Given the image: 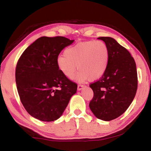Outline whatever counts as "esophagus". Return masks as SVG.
<instances>
[{"instance_id": "esophagus-1", "label": "esophagus", "mask_w": 151, "mask_h": 151, "mask_svg": "<svg viewBox=\"0 0 151 151\" xmlns=\"http://www.w3.org/2000/svg\"><path fill=\"white\" fill-rule=\"evenodd\" d=\"M85 85H78V91H81V90H82V89H83L84 87H85Z\"/></svg>"}]
</instances>
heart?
<instances>
[{"mask_svg":"<svg viewBox=\"0 0 151 151\" xmlns=\"http://www.w3.org/2000/svg\"><path fill=\"white\" fill-rule=\"evenodd\" d=\"M109 62V48L102 40L77 43L66 48L64 55L59 56L57 60L58 70L68 78L74 77L78 68L80 71L77 78L80 81L101 78L106 73Z\"/></svg>","mask_w":151,"mask_h":151,"instance_id":"b5f03b06","label":"heart"}]
</instances>
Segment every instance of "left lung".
Returning <instances> with one entry per match:
<instances>
[{
	"mask_svg": "<svg viewBox=\"0 0 151 151\" xmlns=\"http://www.w3.org/2000/svg\"><path fill=\"white\" fill-rule=\"evenodd\" d=\"M109 50L104 75L90 85L94 96L89 107L96 118L105 121L118 118L131 105L137 93L136 63L126 48L111 37H99Z\"/></svg>",
	"mask_w": 151,
	"mask_h": 151,
	"instance_id": "left-lung-1",
	"label": "left lung"
}]
</instances>
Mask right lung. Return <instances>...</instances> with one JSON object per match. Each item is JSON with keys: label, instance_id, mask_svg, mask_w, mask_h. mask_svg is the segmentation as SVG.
<instances>
[{"label": "right lung", "instance_id": "right-lung-1", "mask_svg": "<svg viewBox=\"0 0 151 151\" xmlns=\"http://www.w3.org/2000/svg\"><path fill=\"white\" fill-rule=\"evenodd\" d=\"M75 41L63 37H42L28 47L18 60L15 78L20 101L34 118L50 122L59 119L77 85L58 70L61 50Z\"/></svg>", "mask_w": 151, "mask_h": 151}]
</instances>
